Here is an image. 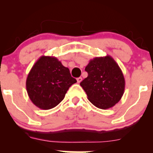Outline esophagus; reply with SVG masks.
<instances>
[{"mask_svg": "<svg viewBox=\"0 0 153 153\" xmlns=\"http://www.w3.org/2000/svg\"><path fill=\"white\" fill-rule=\"evenodd\" d=\"M82 78H81V77L77 78V82H78V83H80V82L82 81Z\"/></svg>", "mask_w": 153, "mask_h": 153, "instance_id": "obj_1", "label": "esophagus"}]
</instances>
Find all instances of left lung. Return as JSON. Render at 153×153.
I'll use <instances>...</instances> for the list:
<instances>
[{"label": "left lung", "instance_id": "8db88e82", "mask_svg": "<svg viewBox=\"0 0 153 153\" xmlns=\"http://www.w3.org/2000/svg\"><path fill=\"white\" fill-rule=\"evenodd\" d=\"M85 71L88 77L80 85L91 103L99 108L108 109L120 101L125 80L119 65L110 55L91 59Z\"/></svg>", "mask_w": 153, "mask_h": 153}]
</instances>
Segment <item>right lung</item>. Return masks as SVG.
<instances>
[{"instance_id": "right-lung-1", "label": "right lung", "mask_w": 153, "mask_h": 153, "mask_svg": "<svg viewBox=\"0 0 153 153\" xmlns=\"http://www.w3.org/2000/svg\"><path fill=\"white\" fill-rule=\"evenodd\" d=\"M76 82L57 57L43 55L31 68L26 87L31 102L41 109L48 110L57 106Z\"/></svg>"}]
</instances>
